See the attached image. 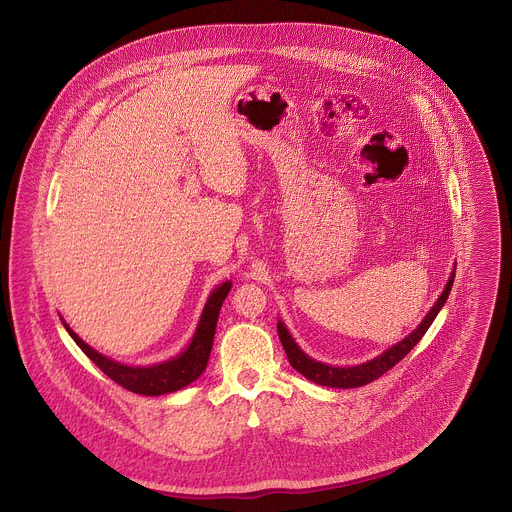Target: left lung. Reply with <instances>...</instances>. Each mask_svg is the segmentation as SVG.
I'll use <instances>...</instances> for the list:
<instances>
[{
    "instance_id": "8db88e82",
    "label": "left lung",
    "mask_w": 512,
    "mask_h": 512,
    "mask_svg": "<svg viewBox=\"0 0 512 512\" xmlns=\"http://www.w3.org/2000/svg\"><path fill=\"white\" fill-rule=\"evenodd\" d=\"M453 280H455V270L451 272L447 284H445V290L441 292V295L436 301V305L430 309V313L424 317V321L408 335L404 337L400 343H396L394 347H390L388 351H384L380 357H374L372 361L363 363V365L357 366H331L325 365V363H319L315 359H309L299 347L297 343L293 341L292 335L288 333L286 325L282 321H278V335H280V341L284 345V351L288 355V361L290 365L301 372L307 380L315 382V384H321V386H331V388H357V386H365L368 382L380 378L384 372H388L392 366L396 363H400L418 343L420 339L424 337V333L430 329V325L434 323L436 315L439 313V309L443 307L445 299L449 297L451 292V286H453Z\"/></svg>"
}]
</instances>
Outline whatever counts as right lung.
I'll return each instance as SVG.
<instances>
[{
	"instance_id": "right-lung-1",
	"label": "right lung",
	"mask_w": 512,
	"mask_h": 512,
	"mask_svg": "<svg viewBox=\"0 0 512 512\" xmlns=\"http://www.w3.org/2000/svg\"><path fill=\"white\" fill-rule=\"evenodd\" d=\"M230 286H232L230 282H224L209 295L189 347L179 357L159 363V365L128 366L116 363V361L100 355L92 347H88L65 321H63V325L69 331V335L73 337L74 343L82 349V353L106 376H110L116 384H120L122 388L130 390V392H136V394L161 396L167 392L181 390L187 384L195 382L207 368L211 349H213L220 307H222L224 297L230 292Z\"/></svg>"
}]
</instances>
